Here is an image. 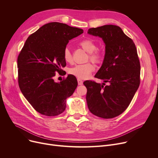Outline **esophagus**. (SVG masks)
Masks as SVG:
<instances>
[{
  "label": "esophagus",
  "mask_w": 158,
  "mask_h": 158,
  "mask_svg": "<svg viewBox=\"0 0 158 158\" xmlns=\"http://www.w3.org/2000/svg\"><path fill=\"white\" fill-rule=\"evenodd\" d=\"M77 82H78V85H82V83H83V81H82L81 79H77Z\"/></svg>",
  "instance_id": "obj_1"
}]
</instances>
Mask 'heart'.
Here are the masks:
<instances>
[{"instance_id":"heart-1","label":"heart","mask_w":158,"mask_h":158,"mask_svg":"<svg viewBox=\"0 0 158 158\" xmlns=\"http://www.w3.org/2000/svg\"><path fill=\"white\" fill-rule=\"evenodd\" d=\"M81 48L88 53V59L95 64L101 63L102 60V54L97 49V46L95 41L90 39H84L79 43ZM63 58L66 63L72 62V55L69 48H65L63 51ZM95 66L92 63L77 64L69 70V73L78 79H85L88 78L91 73L94 72Z\"/></svg>"}]
</instances>
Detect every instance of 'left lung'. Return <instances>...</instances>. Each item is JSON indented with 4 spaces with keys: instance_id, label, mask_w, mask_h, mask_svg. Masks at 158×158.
<instances>
[{
    "instance_id": "1",
    "label": "left lung",
    "mask_w": 158,
    "mask_h": 158,
    "mask_svg": "<svg viewBox=\"0 0 158 158\" xmlns=\"http://www.w3.org/2000/svg\"><path fill=\"white\" fill-rule=\"evenodd\" d=\"M88 33L102 38L105 43L104 60L95 77L110 83L101 85L91 80L83 82L88 109L97 117L113 118L125 111L139 86L140 63L136 45L114 25L91 28Z\"/></svg>"
}]
</instances>
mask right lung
<instances>
[{
  "label": "right lung",
  "instance_id": "add662e5",
  "mask_svg": "<svg viewBox=\"0 0 158 158\" xmlns=\"http://www.w3.org/2000/svg\"><path fill=\"white\" fill-rule=\"evenodd\" d=\"M83 30L60 22L41 26L26 41L18 56V81L23 96L36 111L48 117L62 113L66 99L77 86L76 77L69 75L55 82L56 72L66 66L63 51L69 40Z\"/></svg>",
  "mask_w": 158,
  "mask_h": 158
}]
</instances>
